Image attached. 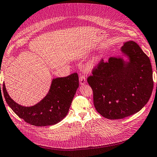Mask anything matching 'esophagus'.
<instances>
[{
	"mask_svg": "<svg viewBox=\"0 0 157 157\" xmlns=\"http://www.w3.org/2000/svg\"><path fill=\"white\" fill-rule=\"evenodd\" d=\"M86 83V79L85 78V76L83 75H81L79 76V83L81 85L85 84Z\"/></svg>",
	"mask_w": 157,
	"mask_h": 157,
	"instance_id": "obj_1",
	"label": "esophagus"
}]
</instances>
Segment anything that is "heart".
<instances>
[{
    "mask_svg": "<svg viewBox=\"0 0 157 157\" xmlns=\"http://www.w3.org/2000/svg\"><path fill=\"white\" fill-rule=\"evenodd\" d=\"M96 61H97V59H95V60L92 61V63H90V65L89 66V67H90H90H92V65H94V64H95V63L96 62Z\"/></svg>",
    "mask_w": 157,
    "mask_h": 157,
    "instance_id": "b5f03b06",
    "label": "heart"
}]
</instances>
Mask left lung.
Listing matches in <instances>:
<instances>
[{"label": "left lung", "instance_id": "left-lung-1", "mask_svg": "<svg viewBox=\"0 0 157 157\" xmlns=\"http://www.w3.org/2000/svg\"><path fill=\"white\" fill-rule=\"evenodd\" d=\"M122 52L130 61L101 59L87 81L93 90L94 104L103 117L122 119L140 111L150 99L153 89L151 61L137 43H124Z\"/></svg>", "mask_w": 157, "mask_h": 157}]
</instances>
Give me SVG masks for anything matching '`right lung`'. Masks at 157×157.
I'll return each instance as SVG.
<instances>
[{
    "instance_id": "1",
    "label": "right lung",
    "mask_w": 157,
    "mask_h": 157,
    "mask_svg": "<svg viewBox=\"0 0 157 157\" xmlns=\"http://www.w3.org/2000/svg\"><path fill=\"white\" fill-rule=\"evenodd\" d=\"M78 87L77 73L53 79L47 96L31 107L22 106L14 102L7 93L5 83L2 91L6 103L19 118L31 125L45 126L56 124L66 116Z\"/></svg>"
}]
</instances>
